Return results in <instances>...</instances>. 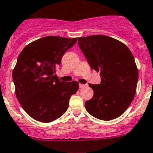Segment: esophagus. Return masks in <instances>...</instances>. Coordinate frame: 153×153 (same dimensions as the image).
<instances>
[{"mask_svg": "<svg viewBox=\"0 0 153 153\" xmlns=\"http://www.w3.org/2000/svg\"><path fill=\"white\" fill-rule=\"evenodd\" d=\"M87 84H79V87L81 89H82V88H84V87H87Z\"/></svg>", "mask_w": 153, "mask_h": 153, "instance_id": "34e87169", "label": "esophagus"}]
</instances>
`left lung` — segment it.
<instances>
[{
	"label": "left lung",
	"instance_id": "obj_1",
	"mask_svg": "<svg viewBox=\"0 0 153 153\" xmlns=\"http://www.w3.org/2000/svg\"><path fill=\"white\" fill-rule=\"evenodd\" d=\"M92 69L100 72V84L89 86L93 96L85 102L87 112L102 120L121 116L134 97L138 70L131 51L123 42L104 35L78 38Z\"/></svg>",
	"mask_w": 153,
	"mask_h": 153
}]
</instances>
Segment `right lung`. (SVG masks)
<instances>
[{"mask_svg":"<svg viewBox=\"0 0 153 153\" xmlns=\"http://www.w3.org/2000/svg\"><path fill=\"white\" fill-rule=\"evenodd\" d=\"M76 42L77 38L48 36L28 44L19 54L13 72L16 97L33 119L50 123L67 111L79 86L60 81L56 70Z\"/></svg>","mask_w":153,"mask_h":153,"instance_id":"1","label":"right lung"}]
</instances>
